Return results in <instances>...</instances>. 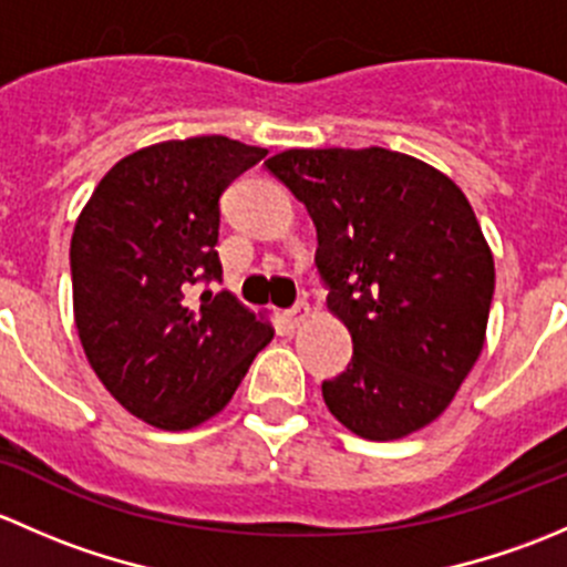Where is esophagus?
<instances>
[{
    "instance_id": "34e87169",
    "label": "esophagus",
    "mask_w": 567,
    "mask_h": 567,
    "mask_svg": "<svg viewBox=\"0 0 567 567\" xmlns=\"http://www.w3.org/2000/svg\"><path fill=\"white\" fill-rule=\"evenodd\" d=\"M307 318H310V305H307V301H299V305H296L293 310L285 312V320H288L290 329H296V326H301Z\"/></svg>"
}]
</instances>
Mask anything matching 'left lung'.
I'll return each mask as SVG.
<instances>
[{"instance_id": "obj_1", "label": "left lung", "mask_w": 567, "mask_h": 567, "mask_svg": "<svg viewBox=\"0 0 567 567\" xmlns=\"http://www.w3.org/2000/svg\"><path fill=\"white\" fill-rule=\"evenodd\" d=\"M266 167L305 203L326 307L351 331V364L323 381L329 411L370 442L431 425L477 362L494 299V255L466 194L386 147H293Z\"/></svg>"}]
</instances>
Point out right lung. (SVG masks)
Returning a JSON list of instances; mask_svg holds the SVG:
<instances>
[{"label": "right lung", "mask_w": 567, "mask_h": 567, "mask_svg": "<svg viewBox=\"0 0 567 567\" xmlns=\"http://www.w3.org/2000/svg\"><path fill=\"white\" fill-rule=\"evenodd\" d=\"M266 147L227 136L147 145L101 177L71 238L73 320L109 394L162 431L219 414L271 342L266 312L197 282L221 277L219 197Z\"/></svg>", "instance_id": "obj_1"}]
</instances>
